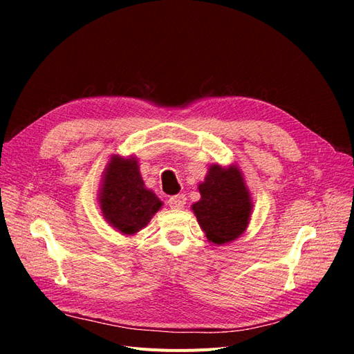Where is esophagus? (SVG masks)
I'll return each mask as SVG.
<instances>
[{
    "label": "esophagus",
    "mask_w": 354,
    "mask_h": 354,
    "mask_svg": "<svg viewBox=\"0 0 354 354\" xmlns=\"http://www.w3.org/2000/svg\"><path fill=\"white\" fill-rule=\"evenodd\" d=\"M185 201H187V198H185L184 194H178V196L170 197L167 203H169V206L172 207V209L180 210V209H184V206H185Z\"/></svg>",
    "instance_id": "1"
}]
</instances>
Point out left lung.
Listing matches in <instances>:
<instances>
[{
	"label": "left lung",
	"mask_w": 354,
	"mask_h": 354,
	"mask_svg": "<svg viewBox=\"0 0 354 354\" xmlns=\"http://www.w3.org/2000/svg\"><path fill=\"white\" fill-rule=\"evenodd\" d=\"M198 191L201 198L192 204V212L210 243L222 245L244 234L253 203L236 165H212Z\"/></svg>",
	"instance_id": "left-lung-1"
}]
</instances>
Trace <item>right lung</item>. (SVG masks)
I'll return each mask as SVG.
<instances>
[{
  "label": "right lung",
  "instance_id": "add662e5",
  "mask_svg": "<svg viewBox=\"0 0 354 354\" xmlns=\"http://www.w3.org/2000/svg\"><path fill=\"white\" fill-rule=\"evenodd\" d=\"M98 196L104 219L123 235L140 232L163 204L145 188L135 157L110 158Z\"/></svg>",
  "mask_w": 354,
  "mask_h": 354
}]
</instances>
